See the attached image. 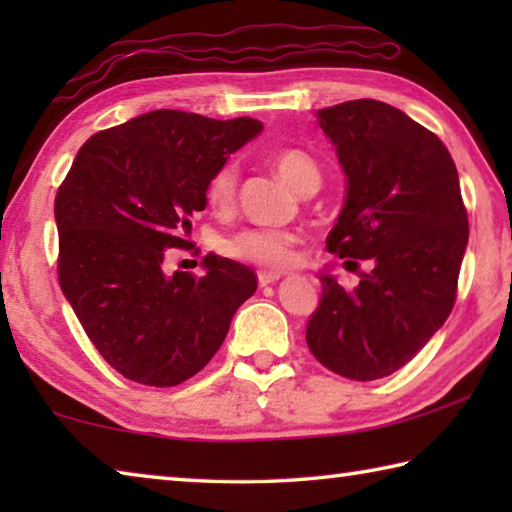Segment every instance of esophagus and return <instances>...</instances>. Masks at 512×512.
<instances>
[{
    "label": "esophagus",
    "mask_w": 512,
    "mask_h": 512,
    "mask_svg": "<svg viewBox=\"0 0 512 512\" xmlns=\"http://www.w3.org/2000/svg\"><path fill=\"white\" fill-rule=\"evenodd\" d=\"M280 273H273V271H259L257 280H259V287H268V284H275L277 280H280Z\"/></svg>",
    "instance_id": "1"
}]
</instances>
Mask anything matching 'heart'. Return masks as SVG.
Instances as JSON below:
<instances>
[{
	"label": "heart",
	"instance_id": "obj_1",
	"mask_svg": "<svg viewBox=\"0 0 512 512\" xmlns=\"http://www.w3.org/2000/svg\"><path fill=\"white\" fill-rule=\"evenodd\" d=\"M271 164L284 183L298 192L309 173H318L314 162L300 151H275ZM237 164L223 162L205 185V201L214 212H230L237 198ZM225 253L241 262L268 268V271H284L293 266L298 257V237L280 230H246L239 232L225 244Z\"/></svg>",
	"mask_w": 512,
	"mask_h": 512
}]
</instances>
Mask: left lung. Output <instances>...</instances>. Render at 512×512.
I'll list each match as a JSON object with an SVG mask.
<instances>
[{
	"label": "left lung",
	"mask_w": 512,
	"mask_h": 512,
	"mask_svg": "<svg viewBox=\"0 0 512 512\" xmlns=\"http://www.w3.org/2000/svg\"><path fill=\"white\" fill-rule=\"evenodd\" d=\"M316 117L345 173L327 250L370 259L372 271L352 291L318 273L307 345L336 375L381 379L406 366L454 307L470 237L458 171L436 135L384 101H345Z\"/></svg>",
	"instance_id": "8db88e82"
}]
</instances>
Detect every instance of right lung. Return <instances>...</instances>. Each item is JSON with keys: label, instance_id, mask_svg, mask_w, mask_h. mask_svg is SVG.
<instances>
[{"label": "right lung", "instance_id": "1", "mask_svg": "<svg viewBox=\"0 0 512 512\" xmlns=\"http://www.w3.org/2000/svg\"><path fill=\"white\" fill-rule=\"evenodd\" d=\"M262 121L151 110L92 135L54 203L58 280L94 348L126 379L176 386L221 348L257 277L228 257L207 273H167L169 248H189L205 185Z\"/></svg>", "mask_w": 512, "mask_h": 512}]
</instances>
